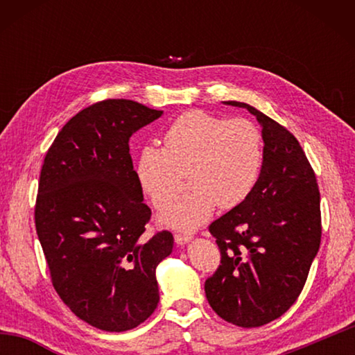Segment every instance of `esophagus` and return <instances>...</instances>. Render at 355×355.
<instances>
[{
    "instance_id": "esophagus-1",
    "label": "esophagus",
    "mask_w": 355,
    "mask_h": 355,
    "mask_svg": "<svg viewBox=\"0 0 355 355\" xmlns=\"http://www.w3.org/2000/svg\"><path fill=\"white\" fill-rule=\"evenodd\" d=\"M175 243L177 244H186L188 241H191L192 239V235H189V233H175Z\"/></svg>"
}]
</instances>
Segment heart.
<instances>
[{"label": "heart", "mask_w": 355, "mask_h": 355, "mask_svg": "<svg viewBox=\"0 0 355 355\" xmlns=\"http://www.w3.org/2000/svg\"><path fill=\"white\" fill-rule=\"evenodd\" d=\"M164 147L141 150L136 175L155 208L164 209L188 173L191 191L161 214L164 225L192 230L209 219L216 207L232 209L254 192L263 167V136L248 119L189 111L164 133Z\"/></svg>", "instance_id": "heart-1"}]
</instances>
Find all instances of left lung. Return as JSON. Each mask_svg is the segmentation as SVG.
I'll return each mask as SVG.
<instances>
[{
  "label": "left lung",
  "mask_w": 355,
  "mask_h": 355,
  "mask_svg": "<svg viewBox=\"0 0 355 355\" xmlns=\"http://www.w3.org/2000/svg\"><path fill=\"white\" fill-rule=\"evenodd\" d=\"M263 127V167L250 197L209 224L220 264L205 282L222 320L260 327L296 302L321 244L320 189L299 141L271 117L239 101Z\"/></svg>",
  "instance_id": "1"
}]
</instances>
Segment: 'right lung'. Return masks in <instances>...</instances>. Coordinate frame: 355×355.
<instances>
[{"mask_svg": "<svg viewBox=\"0 0 355 355\" xmlns=\"http://www.w3.org/2000/svg\"><path fill=\"white\" fill-rule=\"evenodd\" d=\"M161 114L133 100L98 101L64 125L42 164L34 222L51 284L80 320L106 332L153 313L155 269L173 248L171 232L146 235L152 209L128 146Z\"/></svg>", "mask_w": 355, "mask_h": 355, "instance_id": "add662e5", "label": "right lung"}]
</instances>
